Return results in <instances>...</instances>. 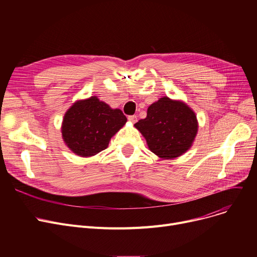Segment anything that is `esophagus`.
Segmentation results:
<instances>
[{"label": "esophagus", "mask_w": 257, "mask_h": 257, "mask_svg": "<svg viewBox=\"0 0 257 257\" xmlns=\"http://www.w3.org/2000/svg\"><path fill=\"white\" fill-rule=\"evenodd\" d=\"M128 119L131 121V123H137V121H138V116L137 115H129Z\"/></svg>", "instance_id": "obj_1"}]
</instances>
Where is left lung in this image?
Segmentation results:
<instances>
[{
    "label": "left lung",
    "instance_id": "1",
    "mask_svg": "<svg viewBox=\"0 0 257 257\" xmlns=\"http://www.w3.org/2000/svg\"><path fill=\"white\" fill-rule=\"evenodd\" d=\"M134 126L146 139L151 152L163 159H173L192 147L198 120L184 102L163 97L149 106L147 117Z\"/></svg>",
    "mask_w": 257,
    "mask_h": 257
}]
</instances>
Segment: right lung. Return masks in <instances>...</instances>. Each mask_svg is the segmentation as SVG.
<instances>
[{"label":"right lung","instance_id":"add662e5","mask_svg":"<svg viewBox=\"0 0 257 257\" xmlns=\"http://www.w3.org/2000/svg\"><path fill=\"white\" fill-rule=\"evenodd\" d=\"M127 117L97 97L75 102L64 114L62 139L75 154L88 157L108 147L111 138L123 127Z\"/></svg>","mask_w":257,"mask_h":257}]
</instances>
